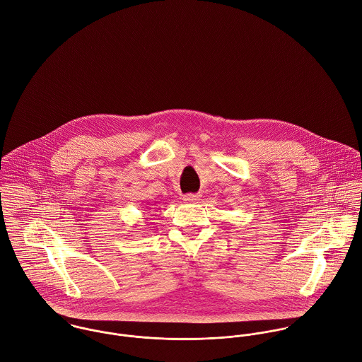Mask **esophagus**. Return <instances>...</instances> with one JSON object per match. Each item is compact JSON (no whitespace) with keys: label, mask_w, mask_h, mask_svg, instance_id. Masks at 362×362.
Listing matches in <instances>:
<instances>
[{"label":"esophagus","mask_w":362,"mask_h":362,"mask_svg":"<svg viewBox=\"0 0 362 362\" xmlns=\"http://www.w3.org/2000/svg\"><path fill=\"white\" fill-rule=\"evenodd\" d=\"M199 199H201V195H198V194H187V195H184V201L187 204H194V202H197Z\"/></svg>","instance_id":"obj_1"}]
</instances>
